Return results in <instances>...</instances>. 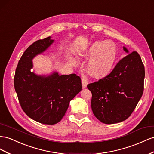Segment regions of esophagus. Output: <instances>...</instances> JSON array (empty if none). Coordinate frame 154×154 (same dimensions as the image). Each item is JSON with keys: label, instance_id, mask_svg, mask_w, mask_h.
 Instances as JSON below:
<instances>
[{"label": "esophagus", "instance_id": "34e87169", "mask_svg": "<svg viewBox=\"0 0 154 154\" xmlns=\"http://www.w3.org/2000/svg\"><path fill=\"white\" fill-rule=\"evenodd\" d=\"M82 87L83 88H85L87 85V84H88V81H87V78H82Z\"/></svg>", "mask_w": 154, "mask_h": 154}]
</instances>
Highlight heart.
I'll return each mask as SVG.
<instances>
[{
    "instance_id": "obj_1",
    "label": "heart",
    "mask_w": 154,
    "mask_h": 154,
    "mask_svg": "<svg viewBox=\"0 0 154 154\" xmlns=\"http://www.w3.org/2000/svg\"><path fill=\"white\" fill-rule=\"evenodd\" d=\"M80 56H92L88 62L89 72L94 76H102L109 73L113 68L117 59V50L111 41H95L88 48L81 52Z\"/></svg>"
}]
</instances>
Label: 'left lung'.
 Wrapping results in <instances>:
<instances>
[{
    "mask_svg": "<svg viewBox=\"0 0 154 154\" xmlns=\"http://www.w3.org/2000/svg\"><path fill=\"white\" fill-rule=\"evenodd\" d=\"M124 51L129 53L125 47ZM144 76L143 61L134 51L120 60L109 74L87 85L95 117L107 124L127 119L142 97Z\"/></svg>",
    "mask_w": 154,
    "mask_h": 154,
    "instance_id": "8db88e82",
    "label": "left lung"
}]
</instances>
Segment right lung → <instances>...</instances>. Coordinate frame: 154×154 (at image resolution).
Wrapping results in <instances>:
<instances>
[{"instance_id":"1","label":"right lung","mask_w":154,"mask_h":154,"mask_svg":"<svg viewBox=\"0 0 154 154\" xmlns=\"http://www.w3.org/2000/svg\"><path fill=\"white\" fill-rule=\"evenodd\" d=\"M51 38L37 40L24 51L15 70L14 87L24 113L37 122L52 125L64 117L70 101L82 87L75 74L60 76L55 72L45 76L32 72V59L51 46Z\"/></svg>"}]
</instances>
